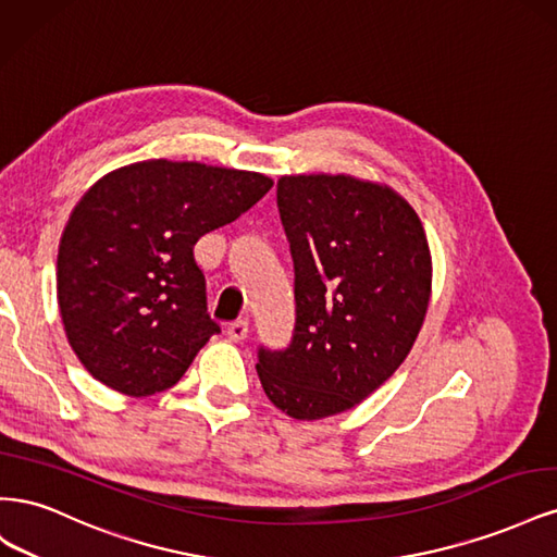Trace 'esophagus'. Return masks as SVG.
Instances as JSON below:
<instances>
[{"label":"esophagus","instance_id":"34e87169","mask_svg":"<svg viewBox=\"0 0 557 557\" xmlns=\"http://www.w3.org/2000/svg\"><path fill=\"white\" fill-rule=\"evenodd\" d=\"M225 334L230 336L232 342H244L246 336H248V323H246V320H237V323H230L225 327Z\"/></svg>","mask_w":557,"mask_h":557}]
</instances>
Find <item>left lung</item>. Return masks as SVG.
I'll return each instance as SVG.
<instances>
[{
	"label": "left lung",
	"instance_id": "1",
	"mask_svg": "<svg viewBox=\"0 0 557 557\" xmlns=\"http://www.w3.org/2000/svg\"><path fill=\"white\" fill-rule=\"evenodd\" d=\"M278 213L295 262L285 350L260 348L269 401L295 420L356 409L411 352L432 297V252L413 207L350 174H285Z\"/></svg>",
	"mask_w": 557,
	"mask_h": 557
}]
</instances>
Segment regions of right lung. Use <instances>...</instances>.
<instances>
[{"instance_id":"1","label":"right lung","mask_w":557,"mask_h":557,"mask_svg":"<svg viewBox=\"0 0 557 557\" xmlns=\"http://www.w3.org/2000/svg\"><path fill=\"white\" fill-rule=\"evenodd\" d=\"M260 172L141 160L97 178L58 250L64 334L92 379L127 397L166 391L221 332L193 246L272 190Z\"/></svg>"}]
</instances>
